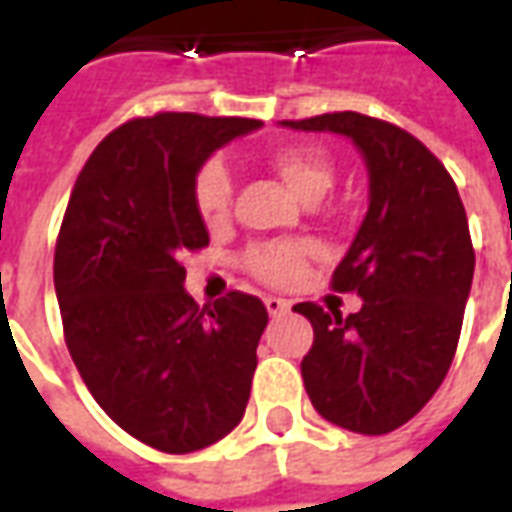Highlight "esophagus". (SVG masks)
<instances>
[{
	"label": "esophagus",
	"instance_id": "1",
	"mask_svg": "<svg viewBox=\"0 0 512 512\" xmlns=\"http://www.w3.org/2000/svg\"><path fill=\"white\" fill-rule=\"evenodd\" d=\"M266 310L271 318H279V315H285L290 310V304L285 299H277V296H268L266 299Z\"/></svg>",
	"mask_w": 512,
	"mask_h": 512
}]
</instances>
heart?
I'll list each match as a JSON object with an SVG mask.
<instances>
[{
  "label": "heart",
  "mask_w": 512,
  "mask_h": 512,
  "mask_svg": "<svg viewBox=\"0 0 512 512\" xmlns=\"http://www.w3.org/2000/svg\"><path fill=\"white\" fill-rule=\"evenodd\" d=\"M266 164L304 202H318L334 186V161L321 145H310V142L279 145L268 153ZM191 197L205 227L219 230L230 222L235 178L222 156L205 158L197 167ZM307 255H310V244H301V241L257 244L244 255V266L252 277L266 285H290L301 274Z\"/></svg>",
  "instance_id": "b5f03b06"
}]
</instances>
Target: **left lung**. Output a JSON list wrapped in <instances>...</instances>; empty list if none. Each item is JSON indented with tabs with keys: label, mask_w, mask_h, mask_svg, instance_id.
<instances>
[{
	"label": "left lung",
	"mask_w": 512,
	"mask_h": 512,
	"mask_svg": "<svg viewBox=\"0 0 512 512\" xmlns=\"http://www.w3.org/2000/svg\"><path fill=\"white\" fill-rule=\"evenodd\" d=\"M301 131L354 139L370 172V208L334 268L337 293L362 310H293L312 323L301 378L323 419L365 436L406 425L436 395L461 337L474 274V246L455 180L403 128L359 112L282 120Z\"/></svg>",
	"instance_id": "8db88e82"
}]
</instances>
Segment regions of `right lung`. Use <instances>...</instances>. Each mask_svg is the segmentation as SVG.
Here are the masks:
<instances>
[{
	"instance_id": "1",
	"label": "right lung",
	"mask_w": 512,
	"mask_h": 512,
	"mask_svg": "<svg viewBox=\"0 0 512 512\" xmlns=\"http://www.w3.org/2000/svg\"><path fill=\"white\" fill-rule=\"evenodd\" d=\"M260 128L249 117L158 112L101 139L73 183L54 246L65 345L109 417L134 439L183 455L241 422L266 304L230 290L200 307L180 257L208 246L194 172Z\"/></svg>"
}]
</instances>
